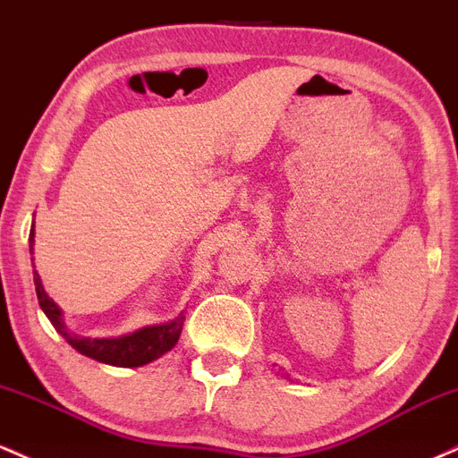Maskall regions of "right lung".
Instances as JSON below:
<instances>
[{
	"instance_id": "1",
	"label": "right lung",
	"mask_w": 458,
	"mask_h": 458,
	"mask_svg": "<svg viewBox=\"0 0 458 458\" xmlns=\"http://www.w3.org/2000/svg\"><path fill=\"white\" fill-rule=\"evenodd\" d=\"M30 254H34V225L30 230ZM34 284L40 308H43L47 318L51 320V325L57 329V334H62V338H66V343L75 351H79V353L92 357V360L101 361V364L120 368H138L150 364L152 360H157V357L174 349L178 338H181L182 320H185L182 314L174 320H170V323L150 325V327L120 335V338H86V335H77L72 331H68L64 317H62V310L57 308L54 299L47 295L40 276L36 271Z\"/></svg>"
}]
</instances>
